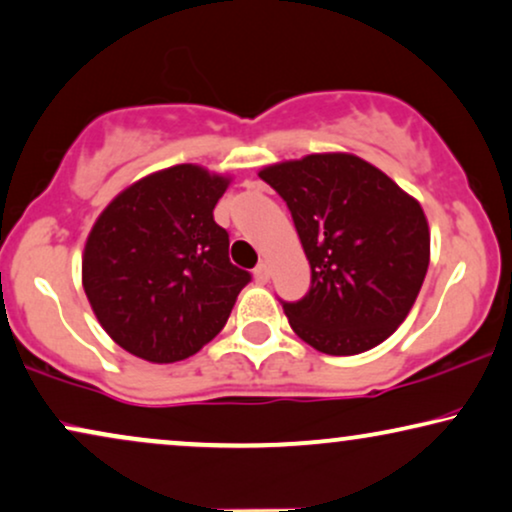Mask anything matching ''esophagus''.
<instances>
[{
    "label": "esophagus",
    "instance_id": "1",
    "mask_svg": "<svg viewBox=\"0 0 512 512\" xmlns=\"http://www.w3.org/2000/svg\"><path fill=\"white\" fill-rule=\"evenodd\" d=\"M254 277H256V282H261V284L268 282L270 280V265L268 263H258L254 268Z\"/></svg>",
    "mask_w": 512,
    "mask_h": 512
}]
</instances>
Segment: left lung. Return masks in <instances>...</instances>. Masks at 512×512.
<instances>
[{
	"label": "left lung",
	"instance_id": "1",
	"mask_svg": "<svg viewBox=\"0 0 512 512\" xmlns=\"http://www.w3.org/2000/svg\"><path fill=\"white\" fill-rule=\"evenodd\" d=\"M294 218L310 291L284 303L298 338L327 355L376 348L404 322L430 263L418 199L350 152H315L258 171Z\"/></svg>",
	"mask_w": 512,
	"mask_h": 512
}]
</instances>
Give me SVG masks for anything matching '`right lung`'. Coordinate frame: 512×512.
Instances as JSON below:
<instances>
[{"label": "right lung", "instance_id": "right-lung-1", "mask_svg": "<svg viewBox=\"0 0 512 512\" xmlns=\"http://www.w3.org/2000/svg\"><path fill=\"white\" fill-rule=\"evenodd\" d=\"M230 176L176 164L131 183L96 218L82 284L96 320L126 353L155 364L202 350L251 280L228 258L214 207Z\"/></svg>", "mask_w": 512, "mask_h": 512}]
</instances>
